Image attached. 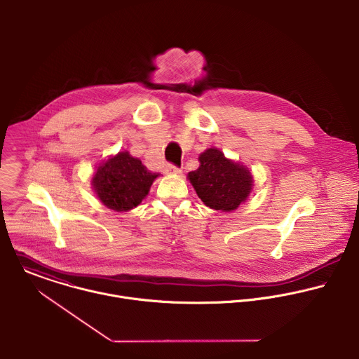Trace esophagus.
Segmentation results:
<instances>
[{
  "label": "esophagus",
  "mask_w": 359,
  "mask_h": 359,
  "mask_svg": "<svg viewBox=\"0 0 359 359\" xmlns=\"http://www.w3.org/2000/svg\"><path fill=\"white\" fill-rule=\"evenodd\" d=\"M166 173H170V175H180V173H182V169L177 168V166H175V165H172V163H169V165L166 166Z\"/></svg>",
  "instance_id": "1"
}]
</instances>
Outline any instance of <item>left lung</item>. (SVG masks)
Masks as SVG:
<instances>
[{
    "label": "left lung",
    "mask_w": 359,
    "mask_h": 359,
    "mask_svg": "<svg viewBox=\"0 0 359 359\" xmlns=\"http://www.w3.org/2000/svg\"><path fill=\"white\" fill-rule=\"evenodd\" d=\"M200 168L189 173V180L201 201L221 211H232L245 201L252 190L250 172L217 149L210 148L198 158Z\"/></svg>",
    "instance_id": "obj_1"
}]
</instances>
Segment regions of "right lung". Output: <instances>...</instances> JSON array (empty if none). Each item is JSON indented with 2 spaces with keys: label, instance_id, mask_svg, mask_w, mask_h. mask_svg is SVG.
I'll return each instance as SVG.
<instances>
[{
  "label": "right lung",
  "instance_id": "obj_1",
  "mask_svg": "<svg viewBox=\"0 0 359 359\" xmlns=\"http://www.w3.org/2000/svg\"><path fill=\"white\" fill-rule=\"evenodd\" d=\"M158 176L128 152H118L97 168L92 183L99 200L107 208L121 212L137 207Z\"/></svg>",
  "mask_w": 359,
  "mask_h": 359
}]
</instances>
